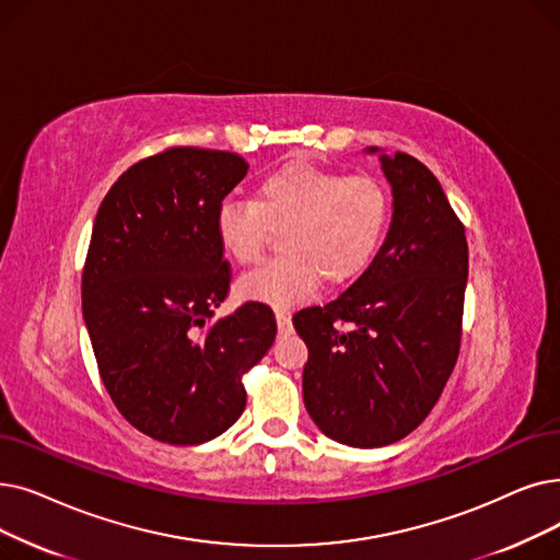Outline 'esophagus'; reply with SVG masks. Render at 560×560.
<instances>
[{
	"mask_svg": "<svg viewBox=\"0 0 560 560\" xmlns=\"http://www.w3.org/2000/svg\"><path fill=\"white\" fill-rule=\"evenodd\" d=\"M275 318H277V325H279L281 334L290 331V311L288 308H277L275 311Z\"/></svg>",
	"mask_w": 560,
	"mask_h": 560,
	"instance_id": "34e87169",
	"label": "esophagus"
}]
</instances>
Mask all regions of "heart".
Returning a JSON list of instances; mask_svg holds the SVG:
<instances>
[{
	"mask_svg": "<svg viewBox=\"0 0 560 560\" xmlns=\"http://www.w3.org/2000/svg\"><path fill=\"white\" fill-rule=\"evenodd\" d=\"M392 220V197L373 176L306 164L267 174L252 201H226L214 233L226 258L252 265L281 231V254L237 283V293L277 306L302 300L323 279L348 283L366 270Z\"/></svg>",
	"mask_w": 560,
	"mask_h": 560,
	"instance_id": "obj_1",
	"label": "heart"
}]
</instances>
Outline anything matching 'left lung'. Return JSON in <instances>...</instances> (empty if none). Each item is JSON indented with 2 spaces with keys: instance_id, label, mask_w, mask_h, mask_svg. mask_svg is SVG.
<instances>
[{
  "instance_id": "left-lung-1",
  "label": "left lung",
  "mask_w": 560,
  "mask_h": 560,
  "mask_svg": "<svg viewBox=\"0 0 560 560\" xmlns=\"http://www.w3.org/2000/svg\"><path fill=\"white\" fill-rule=\"evenodd\" d=\"M382 168L394 189L384 245L336 300L293 318L308 348V415L354 448L402 440L440 400L459 354L469 275L465 224L430 168L407 153L382 155Z\"/></svg>"
}]
</instances>
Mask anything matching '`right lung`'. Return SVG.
<instances>
[{"mask_svg":"<svg viewBox=\"0 0 560 560\" xmlns=\"http://www.w3.org/2000/svg\"><path fill=\"white\" fill-rule=\"evenodd\" d=\"M247 168L237 153L172 145L132 164L95 214L82 311L98 373L124 419L164 444L229 430L247 405L242 377L275 343L262 302L214 320L231 290L214 217Z\"/></svg>","mask_w":560,"mask_h":560,"instance_id":"1","label":"right lung"}]
</instances>
